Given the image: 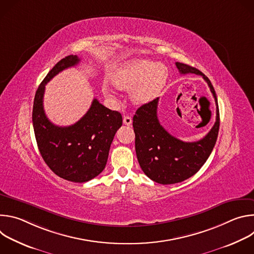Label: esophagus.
I'll list each match as a JSON object with an SVG mask.
<instances>
[{"mask_svg":"<svg viewBox=\"0 0 254 254\" xmlns=\"http://www.w3.org/2000/svg\"><path fill=\"white\" fill-rule=\"evenodd\" d=\"M131 122H132V120H131L130 117H128V116L124 117V124H125V125L130 126V125H131Z\"/></svg>","mask_w":254,"mask_h":254,"instance_id":"1","label":"esophagus"}]
</instances>
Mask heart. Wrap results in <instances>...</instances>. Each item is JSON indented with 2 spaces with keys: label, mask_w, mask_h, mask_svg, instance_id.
Segmentation results:
<instances>
[{
  "label": "heart",
  "mask_w": 254,
  "mask_h": 254,
  "mask_svg": "<svg viewBox=\"0 0 254 254\" xmlns=\"http://www.w3.org/2000/svg\"><path fill=\"white\" fill-rule=\"evenodd\" d=\"M168 77L167 67L149 60H134L122 66L114 76L115 85L123 90H130V99L135 104H144L159 95ZM106 93H115L106 88Z\"/></svg>",
  "instance_id": "b5f03b06"
}]
</instances>
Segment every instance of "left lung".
I'll return each instance as SVG.
<instances>
[{"label":"left lung","mask_w":254,"mask_h":254,"mask_svg":"<svg viewBox=\"0 0 254 254\" xmlns=\"http://www.w3.org/2000/svg\"><path fill=\"white\" fill-rule=\"evenodd\" d=\"M176 66L181 74L201 75L207 82L216 103V121L203 138L189 142L173 136L161 126L159 97L137 108L132 119L136 158L143 173L163 185L182 182L201 169L213 151L220 126L218 101L209 78L190 65L176 62Z\"/></svg>","instance_id":"1"}]
</instances>
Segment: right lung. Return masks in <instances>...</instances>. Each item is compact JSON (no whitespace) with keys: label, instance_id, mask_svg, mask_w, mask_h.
Masks as SVG:
<instances>
[{"label":"right lung","instance_id":"right-lung-1","mask_svg":"<svg viewBox=\"0 0 254 254\" xmlns=\"http://www.w3.org/2000/svg\"><path fill=\"white\" fill-rule=\"evenodd\" d=\"M79 61L76 55H69L48 72L35 94L32 122L39 152L51 171L70 182L84 183L105 168L115 134L123 125V117L94 98L87 113L74 125L58 127L47 119L43 107L46 83Z\"/></svg>","mask_w":254,"mask_h":254}]
</instances>
